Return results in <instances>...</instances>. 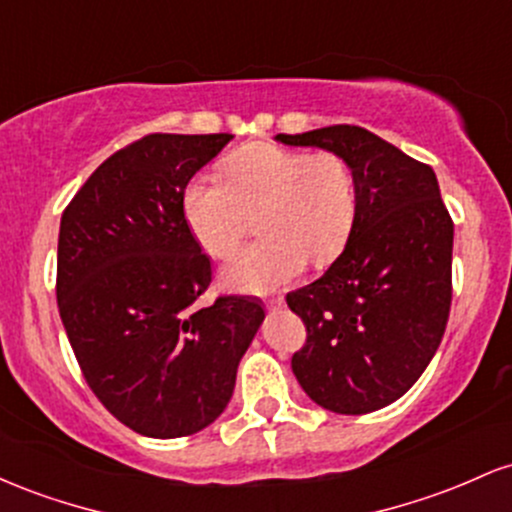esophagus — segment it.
Here are the masks:
<instances>
[{
  "label": "esophagus",
  "mask_w": 512,
  "mask_h": 512,
  "mask_svg": "<svg viewBox=\"0 0 512 512\" xmlns=\"http://www.w3.org/2000/svg\"><path fill=\"white\" fill-rule=\"evenodd\" d=\"M269 308H281V305H284V296H276V298H272V301L267 303Z\"/></svg>",
  "instance_id": "34e87169"
}]
</instances>
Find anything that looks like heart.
Returning <instances> with one entry per match:
<instances>
[{
  "label": "heart",
  "instance_id": "heart-1",
  "mask_svg": "<svg viewBox=\"0 0 512 512\" xmlns=\"http://www.w3.org/2000/svg\"><path fill=\"white\" fill-rule=\"evenodd\" d=\"M226 180L199 173L182 190L187 228L211 257H228L262 209L267 238L240 250L221 269L223 286L267 293L344 250L356 219V185L342 156L248 144L228 156Z\"/></svg>",
  "mask_w": 512,
  "mask_h": 512
}]
</instances>
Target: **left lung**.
Listing matches in <instances>:
<instances>
[{"label":"left lung","instance_id":"8db88e82","mask_svg":"<svg viewBox=\"0 0 512 512\" xmlns=\"http://www.w3.org/2000/svg\"><path fill=\"white\" fill-rule=\"evenodd\" d=\"M342 156L356 219L342 255L286 296L308 339L291 358L305 395L334 414L397 402L436 356L452 301V219L431 166L363 127L276 134Z\"/></svg>","mask_w":512,"mask_h":512}]
</instances>
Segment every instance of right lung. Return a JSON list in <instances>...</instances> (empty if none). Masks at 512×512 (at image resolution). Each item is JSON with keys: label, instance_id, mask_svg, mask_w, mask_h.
I'll use <instances>...</instances> for the list:
<instances>
[{"label": "right lung", "instance_id": "add662e5", "mask_svg": "<svg viewBox=\"0 0 512 512\" xmlns=\"http://www.w3.org/2000/svg\"><path fill=\"white\" fill-rule=\"evenodd\" d=\"M231 139L149 134L93 170L62 214V325L93 395L142 436L214 424L264 320L248 296L197 308L211 262L182 216V190Z\"/></svg>", "mask_w": 512, "mask_h": 512}]
</instances>
